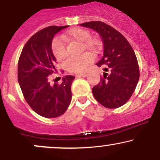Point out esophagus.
Instances as JSON below:
<instances>
[{"mask_svg": "<svg viewBox=\"0 0 160 160\" xmlns=\"http://www.w3.org/2000/svg\"><path fill=\"white\" fill-rule=\"evenodd\" d=\"M87 76V73H82V74H79L77 75L78 78H86Z\"/></svg>", "mask_w": 160, "mask_h": 160, "instance_id": "1", "label": "esophagus"}]
</instances>
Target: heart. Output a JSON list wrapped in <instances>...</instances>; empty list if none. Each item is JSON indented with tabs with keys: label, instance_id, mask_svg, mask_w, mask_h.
Returning <instances> with one entry per match:
<instances>
[{
	"label": "heart",
	"instance_id": "heart-1",
	"mask_svg": "<svg viewBox=\"0 0 160 160\" xmlns=\"http://www.w3.org/2000/svg\"><path fill=\"white\" fill-rule=\"evenodd\" d=\"M89 31L81 28H72L62 34V38L65 40L82 43L83 49H89L93 52H98L100 49V42L95 38H89ZM51 49L55 58L58 61H62L67 56L66 47L64 41L61 38H56L52 40ZM93 61V56L91 53L86 52L80 57L70 58L65 64V69L71 73H81L85 71L88 65Z\"/></svg>",
	"mask_w": 160,
	"mask_h": 160
}]
</instances>
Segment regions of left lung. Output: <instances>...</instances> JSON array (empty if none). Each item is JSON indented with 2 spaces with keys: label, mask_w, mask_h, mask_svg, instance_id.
Returning <instances> with one entry per match:
<instances>
[{
  "label": "left lung",
  "mask_w": 160,
  "mask_h": 160,
  "mask_svg": "<svg viewBox=\"0 0 160 160\" xmlns=\"http://www.w3.org/2000/svg\"><path fill=\"white\" fill-rule=\"evenodd\" d=\"M80 25L95 30L103 41L104 56L96 65L105 66L106 72L93 86V95L104 107L120 108L131 98L140 76L132 47L120 32L106 23L93 21Z\"/></svg>",
  "instance_id": "1"
}]
</instances>
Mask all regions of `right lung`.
<instances>
[{
    "instance_id": "add662e5",
    "label": "right lung",
    "mask_w": 160,
    "mask_h": 160,
    "mask_svg": "<svg viewBox=\"0 0 160 160\" xmlns=\"http://www.w3.org/2000/svg\"><path fill=\"white\" fill-rule=\"evenodd\" d=\"M68 27L52 25L37 32L24 46L18 62V81L24 98L33 111L46 118L62 115L71 103L74 76H65L60 84L49 82L56 71L51 49L53 37Z\"/></svg>"
}]
</instances>
